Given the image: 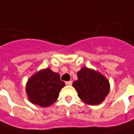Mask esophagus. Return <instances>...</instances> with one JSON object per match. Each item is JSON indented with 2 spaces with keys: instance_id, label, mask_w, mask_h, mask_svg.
Listing matches in <instances>:
<instances>
[{
  "instance_id": "obj_1",
  "label": "esophagus",
  "mask_w": 134,
  "mask_h": 134,
  "mask_svg": "<svg viewBox=\"0 0 134 134\" xmlns=\"http://www.w3.org/2000/svg\"><path fill=\"white\" fill-rule=\"evenodd\" d=\"M65 83H66L67 86H71V85L72 84V81H67Z\"/></svg>"
}]
</instances>
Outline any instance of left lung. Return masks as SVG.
<instances>
[{
  "instance_id": "obj_1",
  "label": "left lung",
  "mask_w": 134,
  "mask_h": 134,
  "mask_svg": "<svg viewBox=\"0 0 134 134\" xmlns=\"http://www.w3.org/2000/svg\"><path fill=\"white\" fill-rule=\"evenodd\" d=\"M77 80L72 86L80 99L89 105L102 103L109 94L110 85L108 79L102 74L86 67H82L77 72Z\"/></svg>"
}]
</instances>
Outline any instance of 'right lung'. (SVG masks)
I'll return each mask as SVG.
<instances>
[{
	"instance_id": "right-lung-1",
	"label": "right lung",
	"mask_w": 134,
	"mask_h": 134,
	"mask_svg": "<svg viewBox=\"0 0 134 134\" xmlns=\"http://www.w3.org/2000/svg\"><path fill=\"white\" fill-rule=\"evenodd\" d=\"M65 86L60 75L47 67L33 74L26 84L28 100L42 107L53 104L59 97V91Z\"/></svg>"
}]
</instances>
